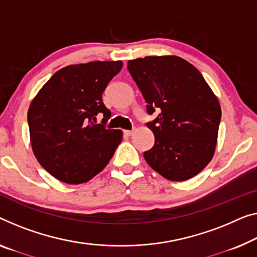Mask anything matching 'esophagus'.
<instances>
[{"label":"esophagus","instance_id":"esophagus-1","mask_svg":"<svg viewBox=\"0 0 257 257\" xmlns=\"http://www.w3.org/2000/svg\"><path fill=\"white\" fill-rule=\"evenodd\" d=\"M123 133H124V135H127V136H132L133 134H134L133 130H124Z\"/></svg>","mask_w":257,"mask_h":257}]
</instances>
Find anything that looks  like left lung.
I'll use <instances>...</instances> for the list:
<instances>
[{"label":"left lung","instance_id":"8db88e82","mask_svg":"<svg viewBox=\"0 0 257 257\" xmlns=\"http://www.w3.org/2000/svg\"><path fill=\"white\" fill-rule=\"evenodd\" d=\"M128 70L147 102L155 145L147 163L171 181L197 175L212 159L221 117L219 101L188 61L179 56H145L128 61Z\"/></svg>","mask_w":257,"mask_h":257}]
</instances>
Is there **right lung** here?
<instances>
[{
    "instance_id": "add662e5",
    "label": "right lung",
    "mask_w": 257,
    "mask_h": 257,
    "mask_svg": "<svg viewBox=\"0 0 257 257\" xmlns=\"http://www.w3.org/2000/svg\"><path fill=\"white\" fill-rule=\"evenodd\" d=\"M121 61L71 64L56 71L29 107L32 150L49 174L69 185L87 182L104 170L122 141V130L106 129L109 109L102 92ZM99 113L102 124L96 123Z\"/></svg>"
}]
</instances>
